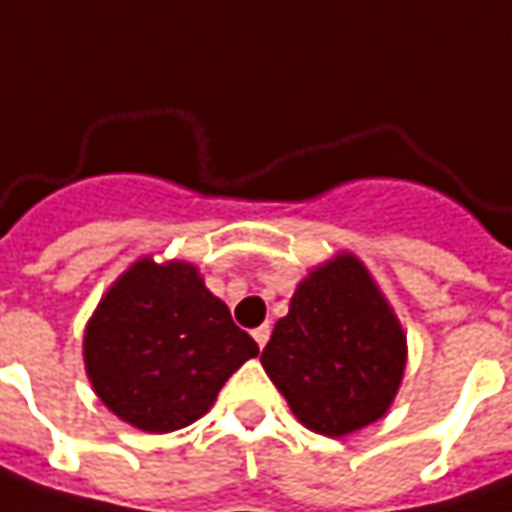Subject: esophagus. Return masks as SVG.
I'll use <instances>...</instances> for the list:
<instances>
[{"mask_svg":"<svg viewBox=\"0 0 512 512\" xmlns=\"http://www.w3.org/2000/svg\"><path fill=\"white\" fill-rule=\"evenodd\" d=\"M252 337H255V343L263 348V345L269 343V337H272V328H269V326L255 328V331H252Z\"/></svg>","mask_w":512,"mask_h":512,"instance_id":"1","label":"esophagus"}]
</instances>
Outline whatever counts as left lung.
<instances>
[{
  "label": "left lung",
  "instance_id": "left-lung-1",
  "mask_svg": "<svg viewBox=\"0 0 512 512\" xmlns=\"http://www.w3.org/2000/svg\"><path fill=\"white\" fill-rule=\"evenodd\" d=\"M260 362L294 416L345 436L388 411L405 371V334L357 257L309 274Z\"/></svg>",
  "mask_w": 512,
  "mask_h": 512
}]
</instances>
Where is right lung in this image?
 <instances>
[{"mask_svg":"<svg viewBox=\"0 0 512 512\" xmlns=\"http://www.w3.org/2000/svg\"><path fill=\"white\" fill-rule=\"evenodd\" d=\"M257 343L186 263L150 257L124 274L84 334V365L101 402L150 433L201 419Z\"/></svg>","mask_w":512,"mask_h":512,"instance_id":"obj_1","label":"right lung"}]
</instances>
